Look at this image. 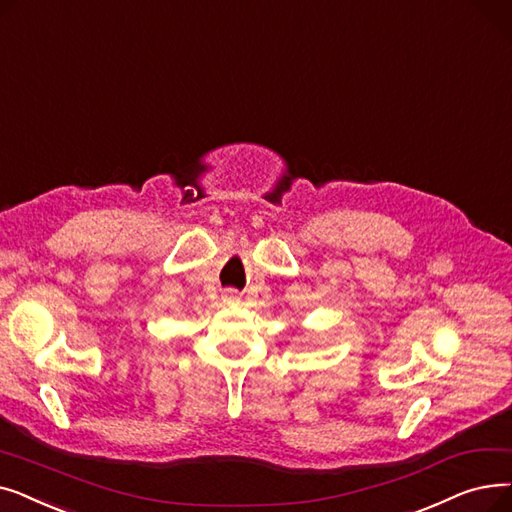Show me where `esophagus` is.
Segmentation results:
<instances>
[{
  "instance_id": "1",
  "label": "esophagus",
  "mask_w": 512,
  "mask_h": 512,
  "mask_svg": "<svg viewBox=\"0 0 512 512\" xmlns=\"http://www.w3.org/2000/svg\"><path fill=\"white\" fill-rule=\"evenodd\" d=\"M223 300H225L227 304H235V302H239V294H237V289H227L225 294H223Z\"/></svg>"
}]
</instances>
